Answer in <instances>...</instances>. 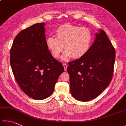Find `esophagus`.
Returning <instances> with one entry per match:
<instances>
[{"label":"esophagus","mask_w":126,"mask_h":126,"mask_svg":"<svg viewBox=\"0 0 126 126\" xmlns=\"http://www.w3.org/2000/svg\"><path fill=\"white\" fill-rule=\"evenodd\" d=\"M63 67H64V69H65V71L67 70V65H66V63H63Z\"/></svg>","instance_id":"obj_1"}]
</instances>
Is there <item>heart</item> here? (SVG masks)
<instances>
[{"mask_svg":"<svg viewBox=\"0 0 126 126\" xmlns=\"http://www.w3.org/2000/svg\"><path fill=\"white\" fill-rule=\"evenodd\" d=\"M56 37L47 38L46 43L53 57L58 59L62 53L64 46L66 51L62 56L67 60L71 56L73 59L83 57L91 48L92 37L87 28L71 25H63L57 28Z\"/></svg>","mask_w":126,"mask_h":126,"instance_id":"b5f03b06","label":"heart"}]
</instances>
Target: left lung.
Masks as SVG:
<instances>
[{
    "instance_id": "left-lung-1",
    "label": "left lung",
    "mask_w": 126,
    "mask_h": 126,
    "mask_svg": "<svg viewBox=\"0 0 126 126\" xmlns=\"http://www.w3.org/2000/svg\"><path fill=\"white\" fill-rule=\"evenodd\" d=\"M89 51L81 58L68 63L70 87L78 100L96 98L110 83L115 61V48L106 33L100 30Z\"/></svg>"
}]
</instances>
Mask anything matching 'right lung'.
Listing matches in <instances>:
<instances>
[{
	"mask_svg": "<svg viewBox=\"0 0 126 126\" xmlns=\"http://www.w3.org/2000/svg\"><path fill=\"white\" fill-rule=\"evenodd\" d=\"M45 25L36 23L21 31L10 49V62L16 81L35 100L50 96L64 71L62 63L54 58L47 47Z\"/></svg>",
	"mask_w": 126,
	"mask_h": 126,
	"instance_id": "right-lung-1",
	"label": "right lung"
}]
</instances>
